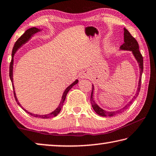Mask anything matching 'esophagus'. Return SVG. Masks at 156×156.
Instances as JSON below:
<instances>
[{
	"instance_id": "34e87169",
	"label": "esophagus",
	"mask_w": 156,
	"mask_h": 156,
	"mask_svg": "<svg viewBox=\"0 0 156 156\" xmlns=\"http://www.w3.org/2000/svg\"><path fill=\"white\" fill-rule=\"evenodd\" d=\"M89 77V76L87 74V73H83V75H81V76H80L81 78H88Z\"/></svg>"
}]
</instances>
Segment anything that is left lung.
Segmentation results:
<instances>
[{"mask_svg":"<svg viewBox=\"0 0 156 156\" xmlns=\"http://www.w3.org/2000/svg\"><path fill=\"white\" fill-rule=\"evenodd\" d=\"M124 44L120 46V50H125V51H131L133 54V56L135 57L137 62L139 65L140 68V78H139V82H138V89H137L136 93L135 96L133 97L130 101L126 104L125 107L121 108V109L115 111H106L101 107H99L98 105L96 104V101L94 100V86L92 84V91L91 94V103L93 107L94 110L95 111L97 114H98L100 116H103V117H107V116H114L120 113L125 112L126 109H127L131 105L132 102L134 100H135L137 96H138L140 90V86H141V79H142V74L143 72V57H142V54L139 51V45L137 41L133 36L131 35V34L129 32V31L126 30V28H124Z\"/></svg>","mask_w":156,"mask_h":156,"instance_id":"obj_1","label":"left lung"}]
</instances>
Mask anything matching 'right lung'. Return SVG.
I'll list each match as a JSON object with an SVG mask.
<instances>
[{"instance_id": "obj_1", "label": "right lung", "mask_w": 156, "mask_h": 156, "mask_svg": "<svg viewBox=\"0 0 156 156\" xmlns=\"http://www.w3.org/2000/svg\"><path fill=\"white\" fill-rule=\"evenodd\" d=\"M42 30L41 29H38V28H36V27H31L28 29V30L25 31V32L23 34L22 36H21L18 39L17 41L16 42V43L14 44V46L13 47V49H12V60H11V63H10V66H9V78L11 79V81H12V86H13V89H14V98H15V100L16 101L17 104L19 105V106L22 108V109L25 111V112H27L28 114H30L31 116H34V117H36V118H54L55 116H56L58 113H60V110H61L62 107L63 106V104H64V102L66 98V96H67V94L69 92V91L71 89H72L73 86L75 85V84H77L78 83V80H76L73 82V83H72L70 84L69 86H68L67 88L65 89V90L64 91L62 94V98L61 100H60V104L58 107L56 108V109H55L54 112H52L51 113H48V114H44V115H39V114H35V113H32L30 112H28L27 110H26L25 109H24L22 107V105H20V103L19 102V101L18 100V98L16 97V95L15 93V91H14V83H13V66H14V56L16 54V52L18 51V49H20L21 47H22L23 44H25V43H27V42L30 40L31 38V37H32L34 34H36V33H38V31H41Z\"/></svg>"}]
</instances>
